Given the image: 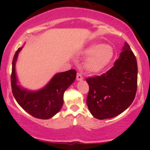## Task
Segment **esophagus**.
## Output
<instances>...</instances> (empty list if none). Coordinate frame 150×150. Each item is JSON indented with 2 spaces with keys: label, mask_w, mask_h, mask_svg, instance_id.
Returning a JSON list of instances; mask_svg holds the SVG:
<instances>
[{
  "label": "esophagus",
  "mask_w": 150,
  "mask_h": 150,
  "mask_svg": "<svg viewBox=\"0 0 150 150\" xmlns=\"http://www.w3.org/2000/svg\"><path fill=\"white\" fill-rule=\"evenodd\" d=\"M76 79H77L78 81L83 80V76H82L81 74H79V73H77V74H76Z\"/></svg>",
  "instance_id": "obj_1"
}]
</instances>
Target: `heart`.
<instances>
[{
	"label": "heart",
	"instance_id": "1",
	"mask_svg": "<svg viewBox=\"0 0 150 150\" xmlns=\"http://www.w3.org/2000/svg\"><path fill=\"white\" fill-rule=\"evenodd\" d=\"M82 54L88 57L85 64L87 70L91 72H97L111 62L114 55V50L110 45L91 43L83 50Z\"/></svg>",
	"mask_w": 150,
	"mask_h": 150
}]
</instances>
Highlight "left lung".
I'll list each match as a JSON object with an SVG mask.
<instances>
[{
	"label": "left lung",
	"mask_w": 150,
	"mask_h": 150,
	"mask_svg": "<svg viewBox=\"0 0 150 150\" xmlns=\"http://www.w3.org/2000/svg\"><path fill=\"white\" fill-rule=\"evenodd\" d=\"M89 86L86 103L90 112L98 120L110 119L129 107L136 95L137 64L125 42L114 65L100 76L86 79Z\"/></svg>",
	"instance_id": "left-lung-1"
}]
</instances>
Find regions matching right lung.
<instances>
[{"label":"right lung","instance_id":"add662e5","mask_svg":"<svg viewBox=\"0 0 150 150\" xmlns=\"http://www.w3.org/2000/svg\"><path fill=\"white\" fill-rule=\"evenodd\" d=\"M22 47L16 52L12 63V92L16 100L29 114L38 119L48 120L59 112L63 106V95L65 90L76 79L74 69L56 74L44 88L32 91L17 84L16 62Z\"/></svg>","mask_w":150,"mask_h":150}]
</instances>
